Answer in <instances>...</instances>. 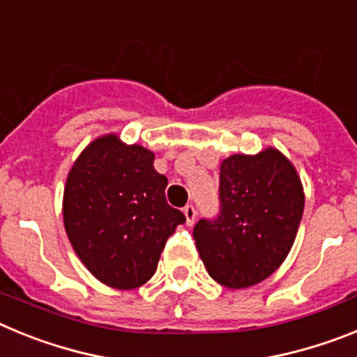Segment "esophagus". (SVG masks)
<instances>
[{
    "instance_id": "1",
    "label": "esophagus",
    "mask_w": 357,
    "mask_h": 357,
    "mask_svg": "<svg viewBox=\"0 0 357 357\" xmlns=\"http://www.w3.org/2000/svg\"><path fill=\"white\" fill-rule=\"evenodd\" d=\"M184 214H185V222H188V225H193L195 220H197V209H195V206L188 204V206L184 207Z\"/></svg>"
}]
</instances>
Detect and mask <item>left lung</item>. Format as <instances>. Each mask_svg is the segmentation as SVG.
<instances>
[{"mask_svg": "<svg viewBox=\"0 0 357 357\" xmlns=\"http://www.w3.org/2000/svg\"><path fill=\"white\" fill-rule=\"evenodd\" d=\"M302 213L301 178L280 151L230 155L220 166V213L193 229L209 275L232 289L272 275L291 250Z\"/></svg>", "mask_w": 357, "mask_h": 357, "instance_id": "1", "label": "left lung"}]
</instances>
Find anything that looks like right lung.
<instances>
[{"label": "right lung", "mask_w": 357, "mask_h": 357, "mask_svg": "<svg viewBox=\"0 0 357 357\" xmlns=\"http://www.w3.org/2000/svg\"><path fill=\"white\" fill-rule=\"evenodd\" d=\"M139 144L103 135L73 164L64 189V227L91 273L116 289H134L155 273L182 211L166 202L168 178Z\"/></svg>", "instance_id": "right-lung-1"}]
</instances>
